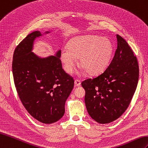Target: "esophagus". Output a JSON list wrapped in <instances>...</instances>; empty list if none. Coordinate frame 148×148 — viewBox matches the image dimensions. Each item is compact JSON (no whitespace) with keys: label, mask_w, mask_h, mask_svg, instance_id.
Wrapping results in <instances>:
<instances>
[{"label":"esophagus","mask_w":148,"mask_h":148,"mask_svg":"<svg viewBox=\"0 0 148 148\" xmlns=\"http://www.w3.org/2000/svg\"><path fill=\"white\" fill-rule=\"evenodd\" d=\"M74 84L75 86H79L81 84V81L79 79H75L74 81Z\"/></svg>","instance_id":"34e87169"}]
</instances>
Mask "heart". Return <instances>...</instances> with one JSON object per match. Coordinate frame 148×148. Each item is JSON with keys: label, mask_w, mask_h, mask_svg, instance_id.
Here are the masks:
<instances>
[{"label": "heart", "mask_w": 148, "mask_h": 148, "mask_svg": "<svg viewBox=\"0 0 148 148\" xmlns=\"http://www.w3.org/2000/svg\"><path fill=\"white\" fill-rule=\"evenodd\" d=\"M113 45L110 40L88 35L74 38L68 43V49L60 53V59L67 73H72L79 58V66L90 75L102 73L110 61Z\"/></svg>", "instance_id": "b5f03b06"}]
</instances>
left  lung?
<instances>
[{
  "mask_svg": "<svg viewBox=\"0 0 148 148\" xmlns=\"http://www.w3.org/2000/svg\"><path fill=\"white\" fill-rule=\"evenodd\" d=\"M117 49L108 67L98 76L81 82L89 115L99 123H108L128 108L139 80L137 57L127 42L119 35Z\"/></svg>",
  "mask_w": 148,
  "mask_h": 148,
  "instance_id": "1",
  "label": "left lung"
}]
</instances>
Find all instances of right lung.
<instances>
[{
    "label": "right lung",
    "mask_w": 148,
    "mask_h": 148,
    "mask_svg": "<svg viewBox=\"0 0 148 148\" xmlns=\"http://www.w3.org/2000/svg\"><path fill=\"white\" fill-rule=\"evenodd\" d=\"M41 35L39 31L30 33L16 47L12 74L16 91L26 110L39 122L52 123L64 115L65 103L74 80L62 69L60 50L56 56L45 58L32 52L34 40Z\"/></svg>",
    "instance_id": "add662e5"
}]
</instances>
